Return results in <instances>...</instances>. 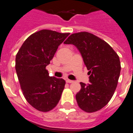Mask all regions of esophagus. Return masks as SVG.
Returning <instances> with one entry per match:
<instances>
[{
  "mask_svg": "<svg viewBox=\"0 0 133 133\" xmlns=\"http://www.w3.org/2000/svg\"><path fill=\"white\" fill-rule=\"evenodd\" d=\"M66 82L67 83H72V82H73V81H71V80H69V79H67Z\"/></svg>",
  "mask_w": 133,
  "mask_h": 133,
  "instance_id": "obj_1",
  "label": "esophagus"
}]
</instances>
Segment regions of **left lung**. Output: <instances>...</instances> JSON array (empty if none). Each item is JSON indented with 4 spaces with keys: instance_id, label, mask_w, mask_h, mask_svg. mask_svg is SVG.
<instances>
[{
    "instance_id": "obj_1",
    "label": "left lung",
    "mask_w": 133,
    "mask_h": 133,
    "mask_svg": "<svg viewBox=\"0 0 133 133\" xmlns=\"http://www.w3.org/2000/svg\"><path fill=\"white\" fill-rule=\"evenodd\" d=\"M64 43L78 49L89 71L90 83L80 82L81 89L76 94L78 107L89 113L99 110L110 101L118 85L119 56L106 42L87 32L71 34Z\"/></svg>"
}]
</instances>
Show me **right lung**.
Here are the masks:
<instances>
[{
    "label": "right lung",
    "instance_id": "right-lung-1",
    "mask_svg": "<svg viewBox=\"0 0 133 133\" xmlns=\"http://www.w3.org/2000/svg\"><path fill=\"white\" fill-rule=\"evenodd\" d=\"M42 30L30 36L16 55L15 70L27 102L41 112L53 109L60 101L65 82L49 77L46 66L58 46L69 35Z\"/></svg>",
    "mask_w": 133,
    "mask_h": 133
}]
</instances>
